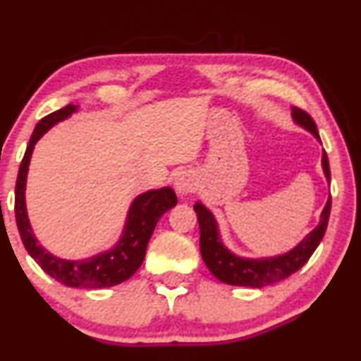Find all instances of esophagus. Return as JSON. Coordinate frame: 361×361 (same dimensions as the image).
<instances>
[{
  "label": "esophagus",
  "instance_id": "obj_1",
  "mask_svg": "<svg viewBox=\"0 0 361 361\" xmlns=\"http://www.w3.org/2000/svg\"><path fill=\"white\" fill-rule=\"evenodd\" d=\"M195 185V176L192 174V171H180L174 180L176 192L180 197H185L187 194H190V192H194Z\"/></svg>",
  "mask_w": 361,
  "mask_h": 361
}]
</instances>
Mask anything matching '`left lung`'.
I'll list each match as a JSON object with an SVG mask.
<instances>
[{
	"instance_id": "8db88e82",
	"label": "left lung",
	"mask_w": 361,
	"mask_h": 361,
	"mask_svg": "<svg viewBox=\"0 0 361 361\" xmlns=\"http://www.w3.org/2000/svg\"><path fill=\"white\" fill-rule=\"evenodd\" d=\"M293 118L299 126L304 130L312 133V135L320 141L317 126L309 113H305L300 108H293ZM322 169L324 174L330 182V167L327 152H322ZM330 207H332V199L329 197L327 204H325L322 214H320V221L305 238L300 241L298 246L288 253L279 256H271V258H241L226 248L221 243L219 225L212 212L197 202L194 210L197 214L200 226V253L204 258V263L210 273L215 276L221 283L231 286H246V288H264L279 283L290 276L295 271L302 268L307 263L310 256L317 248L320 240L324 238L325 230H327Z\"/></svg>"
}]
</instances>
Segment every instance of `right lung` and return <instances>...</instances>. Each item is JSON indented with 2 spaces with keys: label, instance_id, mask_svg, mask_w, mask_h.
<instances>
[{
  "label": "right lung",
  "instance_id": "obj_1",
  "mask_svg": "<svg viewBox=\"0 0 361 361\" xmlns=\"http://www.w3.org/2000/svg\"><path fill=\"white\" fill-rule=\"evenodd\" d=\"M77 105H67L61 110L44 116L34 128V133L29 140V145L24 152V157L19 166L16 180V197H14V212H16V224L19 235L27 253L34 261L46 271V273L63 286L80 289H100L111 288L130 279L145 259L147 243L154 231L157 221L167 210L176 207L177 197L171 187L147 190L137 195L128 212L125 228L118 243L108 251L92 256L87 259H62L49 253L39 243L31 228L26 210V179L29 162L36 142L41 140L44 133H47L59 121L67 120L72 113L77 111Z\"/></svg>",
  "mask_w": 361,
  "mask_h": 361
}]
</instances>
